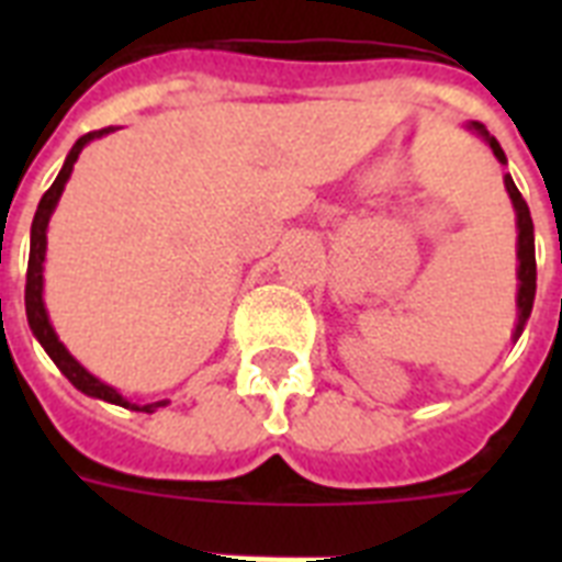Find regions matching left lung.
Segmentation results:
<instances>
[{"label": "left lung", "instance_id": "1", "mask_svg": "<svg viewBox=\"0 0 562 562\" xmlns=\"http://www.w3.org/2000/svg\"><path fill=\"white\" fill-rule=\"evenodd\" d=\"M472 127L479 131L484 139L490 143L493 154H496L498 160L505 162V151H502V145L496 143V136L487 134V127L481 125V122H472ZM505 187L510 192V201L516 206V224H519V324H516L514 341L522 335L525 321L531 317L533 308V294H537V256H533V221H531V210H528V203H525L522 192L516 189V183L510 180V175H505Z\"/></svg>", "mask_w": 562, "mask_h": 562}]
</instances>
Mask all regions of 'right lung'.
<instances>
[{"label":"right lung","mask_w":562,"mask_h":562,"mask_svg":"<svg viewBox=\"0 0 562 562\" xmlns=\"http://www.w3.org/2000/svg\"><path fill=\"white\" fill-rule=\"evenodd\" d=\"M110 134V127H101V131H90V134H83L78 143L72 145V151L66 157L64 169L60 175L55 178V183L46 189V194L40 198V206L34 212V224H31V254H29V271H25V315H29V326L31 333L37 335V341L43 344V350L48 352V359L55 361L60 373L69 379V382L78 387L81 393L87 396H99L104 402H113V405H122V408H136V411H145V414H151L154 408H160L166 402H148V405H131L127 400H122L110 384L99 382L95 375H90L87 370L78 364V361L66 352V347L57 341L55 329L48 324V315H46V306H43V259H46V227H48V218H52V210H55L57 198L64 192L66 180L72 175V166L78 160V154L83 151V145L92 143L95 136H104Z\"/></svg>","instance_id":"right-lung-1"}]
</instances>
